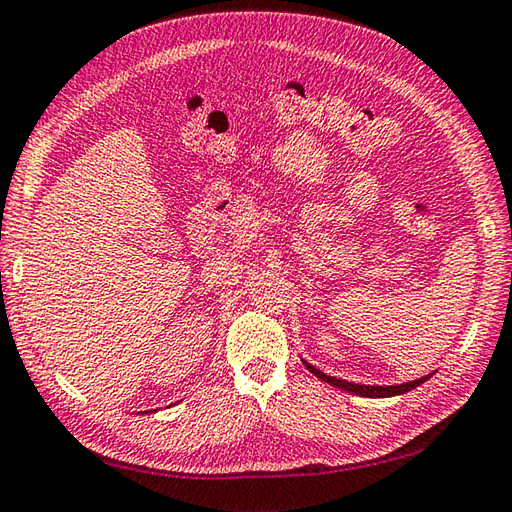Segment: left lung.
Instances as JSON below:
<instances>
[{"instance_id":"obj_1","label":"left lung","mask_w":512,"mask_h":512,"mask_svg":"<svg viewBox=\"0 0 512 512\" xmlns=\"http://www.w3.org/2000/svg\"><path fill=\"white\" fill-rule=\"evenodd\" d=\"M302 364H305V367H307L311 373H314L316 378H320L322 382H327V384H331V387L342 389V391L362 395V398H393V395H402V393H406V391L420 387V384H424V382L429 380L431 375H433V373H429V375H424V378H417V380L404 382V384H393V387H378V384H371V387H369V384H356V382H347V380L331 378V375L322 373L320 369L314 367V364H309V362H305V360H302Z\"/></svg>"}]
</instances>
